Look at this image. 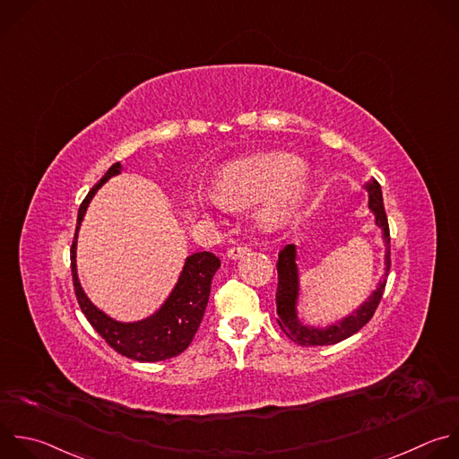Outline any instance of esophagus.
<instances>
[{
	"mask_svg": "<svg viewBox=\"0 0 459 459\" xmlns=\"http://www.w3.org/2000/svg\"><path fill=\"white\" fill-rule=\"evenodd\" d=\"M247 252H248V248H247V247H241V245H238V247H232V248H229V252H227V257H229V259H232V261H236V259L243 257Z\"/></svg>",
	"mask_w": 459,
	"mask_h": 459,
	"instance_id": "esophagus-1",
	"label": "esophagus"
}]
</instances>
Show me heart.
Listing matches in <instances>:
<instances>
[{"label": "heart", "instance_id": "obj_1", "mask_svg": "<svg viewBox=\"0 0 459 459\" xmlns=\"http://www.w3.org/2000/svg\"><path fill=\"white\" fill-rule=\"evenodd\" d=\"M304 162L290 152H263L234 160L220 169L214 193H196L191 198L195 211L209 218L218 211L245 209L265 200L255 220L261 230L275 234L299 216L310 196V182L302 178Z\"/></svg>", "mask_w": 459, "mask_h": 459}]
</instances>
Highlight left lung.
<instances>
[{
  "mask_svg": "<svg viewBox=\"0 0 459 459\" xmlns=\"http://www.w3.org/2000/svg\"><path fill=\"white\" fill-rule=\"evenodd\" d=\"M368 191V209L375 216V225L382 230L384 239V273L357 308H353L350 314L341 317L339 321H333L326 326H314L302 323L299 317V307H300V273H299V247L297 245H286L277 261V273H279V284H277V323L281 330L297 344L300 346H330L346 341L348 337L355 335L362 326L369 323L373 317L378 302L382 299L385 281L389 275L391 266V238H389V225L387 216L384 211V200H382V189L380 184L371 178L366 187Z\"/></svg>",
  "mask_w": 459,
  "mask_h": 459,
  "instance_id": "obj_1",
  "label": "left lung"
}]
</instances>
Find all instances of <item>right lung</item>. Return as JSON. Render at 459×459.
<instances>
[{
	"label": "right lung",
	"mask_w": 459,
	"mask_h": 459,
	"mask_svg": "<svg viewBox=\"0 0 459 459\" xmlns=\"http://www.w3.org/2000/svg\"><path fill=\"white\" fill-rule=\"evenodd\" d=\"M124 171L113 164L91 187L79 207L77 229L72 243V275L79 307L95 332L120 355L138 362H159L180 355L193 341L211 295V282L220 268V259L211 252H196L186 257L178 279L160 307L140 321H117L97 308L86 295L77 273V238L95 193L113 177Z\"/></svg>",
	"instance_id": "right-lung-1"
}]
</instances>
